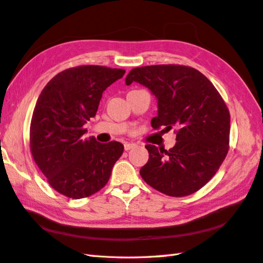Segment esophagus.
<instances>
[{
    "mask_svg": "<svg viewBox=\"0 0 263 263\" xmlns=\"http://www.w3.org/2000/svg\"><path fill=\"white\" fill-rule=\"evenodd\" d=\"M134 146H136V144H134V143H130V142H127V143H125V144H124V150H125V151H129V150L133 149Z\"/></svg>",
    "mask_w": 263,
    "mask_h": 263,
    "instance_id": "1",
    "label": "esophagus"
}]
</instances>
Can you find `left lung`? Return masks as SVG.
Masks as SVG:
<instances>
[{
	"instance_id": "1",
	"label": "left lung",
	"mask_w": 263,
	"mask_h": 263,
	"mask_svg": "<svg viewBox=\"0 0 263 263\" xmlns=\"http://www.w3.org/2000/svg\"><path fill=\"white\" fill-rule=\"evenodd\" d=\"M137 82L158 99L155 130L176 127L174 148L146 144L149 160L140 169L142 179L173 197L196 193L216 174L230 148V112L206 76L184 65L133 68L126 85Z\"/></svg>"
}]
</instances>
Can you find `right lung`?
Masks as SVG:
<instances>
[{
    "label": "right lung",
    "instance_id": "add662e5",
    "mask_svg": "<svg viewBox=\"0 0 263 263\" xmlns=\"http://www.w3.org/2000/svg\"><path fill=\"white\" fill-rule=\"evenodd\" d=\"M124 69L85 65L59 72L42 89L30 124V150L54 191L85 198L107 184L124 146L117 141L83 138L84 124L94 118L103 91Z\"/></svg>",
    "mask_w": 263,
    "mask_h": 263
}]
</instances>
